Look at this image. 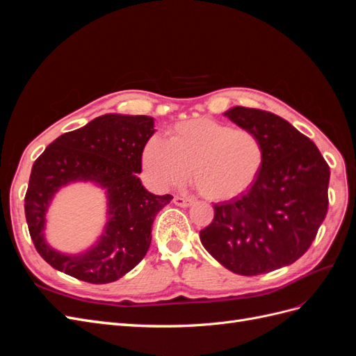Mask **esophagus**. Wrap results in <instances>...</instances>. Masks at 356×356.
Returning a JSON list of instances; mask_svg holds the SVG:
<instances>
[{
  "mask_svg": "<svg viewBox=\"0 0 356 356\" xmlns=\"http://www.w3.org/2000/svg\"><path fill=\"white\" fill-rule=\"evenodd\" d=\"M174 203L177 204V207H181V208H188V207H191L193 203H195V200H191V199H188V197L175 196V197H174Z\"/></svg>",
  "mask_w": 356,
  "mask_h": 356,
  "instance_id": "34e87169",
  "label": "esophagus"
}]
</instances>
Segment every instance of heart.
<instances>
[{
  "mask_svg": "<svg viewBox=\"0 0 356 356\" xmlns=\"http://www.w3.org/2000/svg\"><path fill=\"white\" fill-rule=\"evenodd\" d=\"M143 166L152 184L169 190L190 175L202 196L230 200L252 186L264 161V148L254 132L233 129L212 118H193L154 135L143 148Z\"/></svg>",
  "mask_w": 356,
  "mask_h": 356,
  "instance_id": "heart-1",
  "label": "heart"
}]
</instances>
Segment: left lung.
I'll use <instances>...</instances> for the list:
<instances>
[{
  "label": "left lung",
  "instance_id": "8db88e82",
  "mask_svg": "<svg viewBox=\"0 0 356 356\" xmlns=\"http://www.w3.org/2000/svg\"><path fill=\"white\" fill-rule=\"evenodd\" d=\"M263 144L260 174L241 196L213 204L200 242L242 276L293 264L314 242L328 209L330 166L318 147L273 113L233 106L224 113Z\"/></svg>",
  "mask_w": 356,
  "mask_h": 356
}]
</instances>
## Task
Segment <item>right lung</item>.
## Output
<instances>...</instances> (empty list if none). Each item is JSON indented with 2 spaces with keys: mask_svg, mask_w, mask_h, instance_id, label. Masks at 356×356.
I'll return each mask as SVG.
<instances>
[{
  "mask_svg": "<svg viewBox=\"0 0 356 356\" xmlns=\"http://www.w3.org/2000/svg\"><path fill=\"white\" fill-rule=\"evenodd\" d=\"M156 132L154 118L110 113L56 138L31 170L25 215L38 254L56 270L89 284H110L145 257L156 215L172 200L139 179L143 148ZM77 181L101 188L107 200L102 234L81 253L53 248L45 238L47 212L56 193Z\"/></svg>",
  "mask_w": 356,
  "mask_h": 356,
  "instance_id": "add662e5",
  "label": "right lung"
}]
</instances>
